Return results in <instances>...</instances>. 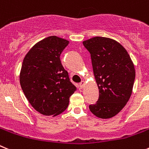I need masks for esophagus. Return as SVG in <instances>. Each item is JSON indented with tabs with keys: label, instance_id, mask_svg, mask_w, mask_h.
Masks as SVG:
<instances>
[{
	"label": "esophagus",
	"instance_id": "34e87169",
	"mask_svg": "<svg viewBox=\"0 0 149 149\" xmlns=\"http://www.w3.org/2000/svg\"><path fill=\"white\" fill-rule=\"evenodd\" d=\"M84 85H85V82L84 81L80 82V88H83V86H84Z\"/></svg>",
	"mask_w": 149,
	"mask_h": 149
}]
</instances>
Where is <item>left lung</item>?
I'll list each match as a JSON object with an SVG mask.
<instances>
[{
	"label": "left lung",
	"instance_id": "left-lung-1",
	"mask_svg": "<svg viewBox=\"0 0 149 149\" xmlns=\"http://www.w3.org/2000/svg\"><path fill=\"white\" fill-rule=\"evenodd\" d=\"M90 52L100 96L91 112L100 118H110L126 105L132 92L135 70L130 55L118 42L105 37L84 41Z\"/></svg>",
	"mask_w": 149,
	"mask_h": 149
}]
</instances>
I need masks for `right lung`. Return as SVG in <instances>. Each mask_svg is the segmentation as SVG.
<instances>
[{
    "instance_id": "add662e5",
    "label": "right lung",
    "mask_w": 149,
    "mask_h": 149,
    "mask_svg": "<svg viewBox=\"0 0 149 149\" xmlns=\"http://www.w3.org/2000/svg\"><path fill=\"white\" fill-rule=\"evenodd\" d=\"M69 44L56 36L40 41L24 58L19 75L21 88L32 107L45 116H57L69 105L76 87L61 62Z\"/></svg>"
}]
</instances>
